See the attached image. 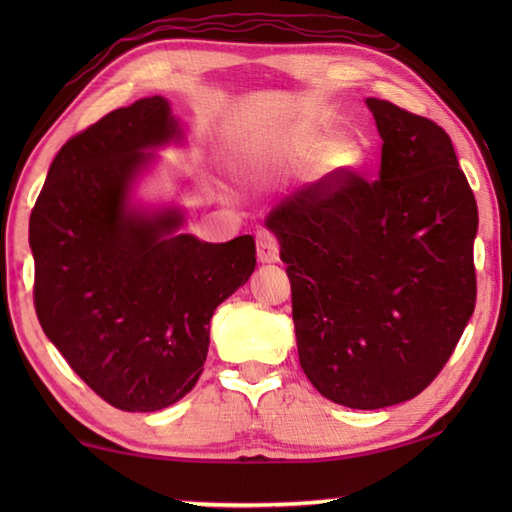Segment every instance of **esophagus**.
<instances>
[{"label": "esophagus", "instance_id": "34e87169", "mask_svg": "<svg viewBox=\"0 0 512 512\" xmlns=\"http://www.w3.org/2000/svg\"><path fill=\"white\" fill-rule=\"evenodd\" d=\"M255 239H257V257H259V262L271 264V262H277V259H280V241H277V237L273 235V232L259 230Z\"/></svg>", "mask_w": 512, "mask_h": 512}]
</instances>
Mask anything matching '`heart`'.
Wrapping results in <instances>:
<instances>
[{"label": "heart", "instance_id": "obj_1", "mask_svg": "<svg viewBox=\"0 0 512 512\" xmlns=\"http://www.w3.org/2000/svg\"><path fill=\"white\" fill-rule=\"evenodd\" d=\"M311 149H314V153H325L329 149V142L316 140L311 144ZM334 162L341 164V167H345V164H354L357 162V151H354L352 146H339V149L334 151Z\"/></svg>", "mask_w": 512, "mask_h": 512}]
</instances>
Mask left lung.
I'll list each match as a JSON object with an SVG mask.
<instances>
[{"instance_id": "obj_1", "label": "left lung", "mask_w": 512, "mask_h": 512, "mask_svg": "<svg viewBox=\"0 0 512 512\" xmlns=\"http://www.w3.org/2000/svg\"><path fill=\"white\" fill-rule=\"evenodd\" d=\"M381 169L298 189L266 216L291 280L298 357L350 409L420 395L452 357L476 302L479 210L436 121L366 99Z\"/></svg>"}]
</instances>
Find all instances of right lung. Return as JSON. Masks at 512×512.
<instances>
[{"label": "right lung", "instance_id": "1", "mask_svg": "<svg viewBox=\"0 0 512 512\" xmlns=\"http://www.w3.org/2000/svg\"><path fill=\"white\" fill-rule=\"evenodd\" d=\"M169 101L117 108L63 144L33 205V302L47 339L101 400L167 409L196 386L214 309L255 271V239L178 235V207L144 212L131 189L178 140Z\"/></svg>", "mask_w": 512, "mask_h": 512}]
</instances>
